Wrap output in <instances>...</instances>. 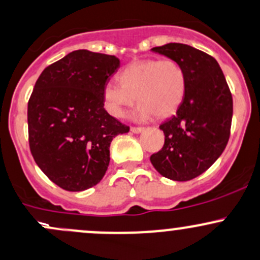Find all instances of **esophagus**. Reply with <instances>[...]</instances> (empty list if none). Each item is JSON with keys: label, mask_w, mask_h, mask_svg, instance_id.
Segmentation results:
<instances>
[{"label": "esophagus", "mask_w": 260, "mask_h": 260, "mask_svg": "<svg viewBox=\"0 0 260 260\" xmlns=\"http://www.w3.org/2000/svg\"><path fill=\"white\" fill-rule=\"evenodd\" d=\"M131 131H133L134 134H139L141 133V131H144V127H140V126H131Z\"/></svg>", "instance_id": "1"}]
</instances>
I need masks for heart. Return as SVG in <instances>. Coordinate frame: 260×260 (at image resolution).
Listing matches in <instances>:
<instances>
[{"mask_svg": "<svg viewBox=\"0 0 260 260\" xmlns=\"http://www.w3.org/2000/svg\"><path fill=\"white\" fill-rule=\"evenodd\" d=\"M120 84L109 82L104 86L106 109L111 115L122 117L136 101L135 116L146 120L168 117L184 99L187 77L183 67L173 59H145L134 61L119 74Z\"/></svg>", "mask_w": 260, "mask_h": 260, "instance_id": "obj_1", "label": "heart"}]
</instances>
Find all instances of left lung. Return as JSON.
Instances as JSON below:
<instances>
[{"mask_svg":"<svg viewBox=\"0 0 260 260\" xmlns=\"http://www.w3.org/2000/svg\"><path fill=\"white\" fill-rule=\"evenodd\" d=\"M151 50L183 67L187 87L176 114L159 126L166 136L164 145L151 154L150 161L166 178L189 181L207 171L226 148L233 96L214 56L179 43Z\"/></svg>","mask_w":260,"mask_h":260,"instance_id":"left-lung-1","label":"left lung"}]
</instances>
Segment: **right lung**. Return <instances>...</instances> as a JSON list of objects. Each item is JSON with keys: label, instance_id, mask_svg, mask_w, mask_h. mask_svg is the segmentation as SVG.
Returning <instances> with one entry per match:
<instances>
[{"label": "right lung", "instance_id": "right-lung-1", "mask_svg": "<svg viewBox=\"0 0 260 260\" xmlns=\"http://www.w3.org/2000/svg\"><path fill=\"white\" fill-rule=\"evenodd\" d=\"M115 55L76 50L42 72L27 104L29 145L46 177L71 192L96 186L110 163V144L130 127L104 109Z\"/></svg>", "mask_w": 260, "mask_h": 260}]
</instances>
